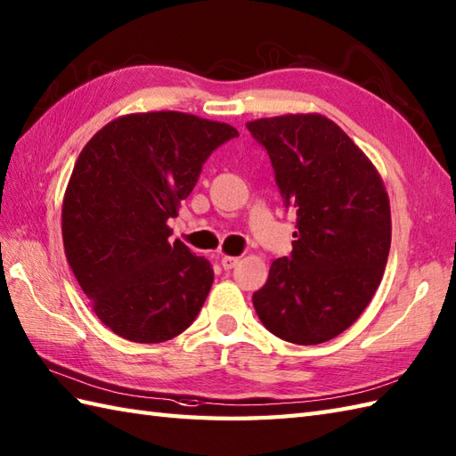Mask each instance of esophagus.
<instances>
[{
    "label": "esophagus",
    "instance_id": "obj_1",
    "mask_svg": "<svg viewBox=\"0 0 456 456\" xmlns=\"http://www.w3.org/2000/svg\"><path fill=\"white\" fill-rule=\"evenodd\" d=\"M239 264V258L237 256H224L221 258V266H224V270H232Z\"/></svg>",
    "mask_w": 456,
    "mask_h": 456
}]
</instances>
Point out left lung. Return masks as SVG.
<instances>
[{
    "instance_id": "left-lung-1",
    "label": "left lung",
    "mask_w": 456,
    "mask_h": 456,
    "mask_svg": "<svg viewBox=\"0 0 456 456\" xmlns=\"http://www.w3.org/2000/svg\"><path fill=\"white\" fill-rule=\"evenodd\" d=\"M247 128L270 155L285 208L297 214L291 256L272 262L254 309L285 342H328L359 319L383 280L393 229L385 184L326 116H273Z\"/></svg>"
}]
</instances>
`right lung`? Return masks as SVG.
Returning <instances> with one entry per match:
<instances>
[{"instance_id": "add662e5", "label": "right lung", "mask_w": 456, "mask_h": 456, "mask_svg": "<svg viewBox=\"0 0 456 456\" xmlns=\"http://www.w3.org/2000/svg\"><path fill=\"white\" fill-rule=\"evenodd\" d=\"M229 124L161 110L120 116L94 134L73 167L61 206L66 258L93 311L114 334L159 344L194 322L214 270L167 221L202 165L237 137Z\"/></svg>"}]
</instances>
